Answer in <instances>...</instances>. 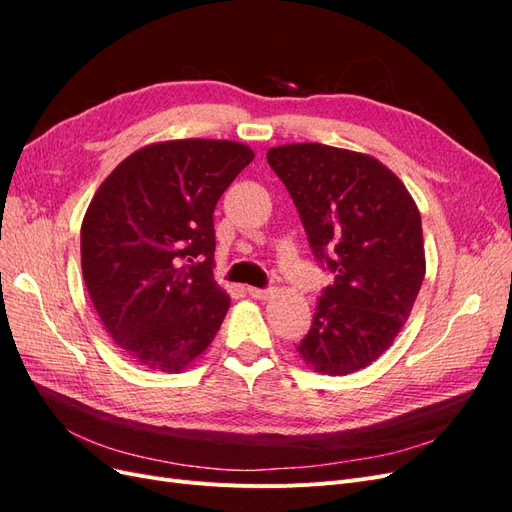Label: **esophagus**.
I'll list each match as a JSON object with an SVG mask.
<instances>
[{
	"instance_id": "obj_1",
	"label": "esophagus",
	"mask_w": 512,
	"mask_h": 512,
	"mask_svg": "<svg viewBox=\"0 0 512 512\" xmlns=\"http://www.w3.org/2000/svg\"><path fill=\"white\" fill-rule=\"evenodd\" d=\"M247 292H250V297H254V299H260V301L269 299L271 294H273V290H265V288H254V286L247 288Z\"/></svg>"
}]
</instances>
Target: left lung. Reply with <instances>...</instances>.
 I'll list each match as a JSON object with an SVG mask.
<instances>
[{
  "label": "left lung",
  "instance_id": "1",
  "mask_svg": "<svg viewBox=\"0 0 512 512\" xmlns=\"http://www.w3.org/2000/svg\"><path fill=\"white\" fill-rule=\"evenodd\" d=\"M267 162L316 260L335 273L297 352L318 374H354L389 350L410 318L425 277L421 213L393 170L367 153L290 143L271 147Z\"/></svg>",
  "mask_w": 512,
  "mask_h": 512
}]
</instances>
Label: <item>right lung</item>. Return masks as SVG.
<instances>
[{
  "label": "right lung",
  "mask_w": 512,
  "mask_h": 512,
  "mask_svg": "<svg viewBox=\"0 0 512 512\" xmlns=\"http://www.w3.org/2000/svg\"><path fill=\"white\" fill-rule=\"evenodd\" d=\"M252 160L237 141L153 143L91 198L83 280L106 333L136 365L179 374L220 331L230 297L213 280V209Z\"/></svg>",
  "instance_id": "1"
}]
</instances>
